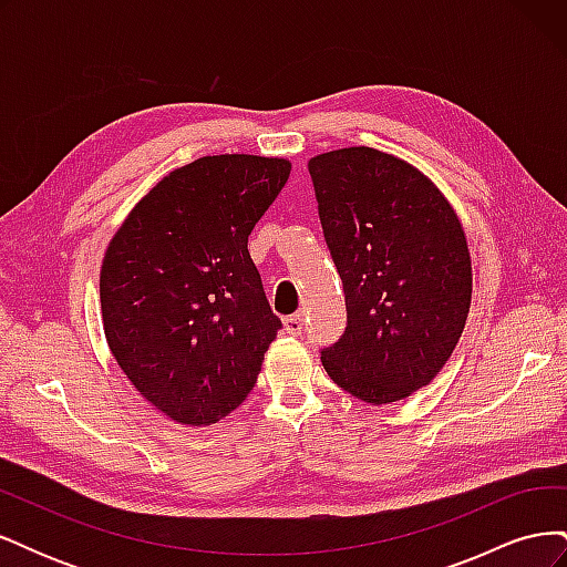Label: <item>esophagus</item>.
Segmentation results:
<instances>
[{"label":"esophagus","mask_w":567,"mask_h":567,"mask_svg":"<svg viewBox=\"0 0 567 567\" xmlns=\"http://www.w3.org/2000/svg\"><path fill=\"white\" fill-rule=\"evenodd\" d=\"M284 329H286V333H290V336H300L302 329H305V315H302V312H296V315L286 317V319H284Z\"/></svg>","instance_id":"obj_1"}]
</instances>
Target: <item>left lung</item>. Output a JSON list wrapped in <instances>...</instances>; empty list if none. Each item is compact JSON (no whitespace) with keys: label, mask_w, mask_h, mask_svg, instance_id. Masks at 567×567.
<instances>
[{"label":"left lung","mask_w":567,"mask_h":567,"mask_svg":"<svg viewBox=\"0 0 567 567\" xmlns=\"http://www.w3.org/2000/svg\"><path fill=\"white\" fill-rule=\"evenodd\" d=\"M307 167L348 307L321 364L357 400L400 402L435 379L466 326V234L440 188L392 153L348 146Z\"/></svg>","instance_id":"obj_1"}]
</instances>
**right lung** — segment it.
Wrapping results in <instances>:
<instances>
[{
    "label": "right lung",
    "instance_id": "obj_1",
    "mask_svg": "<svg viewBox=\"0 0 567 567\" xmlns=\"http://www.w3.org/2000/svg\"><path fill=\"white\" fill-rule=\"evenodd\" d=\"M290 161L225 153L167 173L101 262L104 333L142 398L182 425H213L255 388L281 329L248 236Z\"/></svg>",
    "mask_w": 567,
    "mask_h": 567
}]
</instances>
